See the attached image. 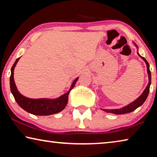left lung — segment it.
I'll use <instances>...</instances> for the list:
<instances>
[{
	"label": "left lung",
	"mask_w": 157,
	"mask_h": 157,
	"mask_svg": "<svg viewBox=\"0 0 157 157\" xmlns=\"http://www.w3.org/2000/svg\"><path fill=\"white\" fill-rule=\"evenodd\" d=\"M138 48V46L136 44H134ZM137 54L139 55V56L141 58V59L144 61L146 63V66H147V74H148V78H149V82L147 86H146L145 89L143 91V94L140 95V96L137 98L136 100H135L134 102H132L130 103V104L127 105V106H124L123 108L121 109H101L103 110L105 112L107 113H111L113 114H124V113H128L132 112V111H134L136 109H137L138 107H139L140 106H141L144 102L145 101V100L147 99V98L148 96L149 92H150V86L151 84V73L150 71V65H149L148 62H147L144 57H143L140 56L139 55V53L137 52Z\"/></svg>",
	"instance_id": "1"
}]
</instances>
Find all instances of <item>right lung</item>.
Returning <instances> with one entry per match:
<instances>
[{"label": "right lung", "instance_id": "add662e5", "mask_svg": "<svg viewBox=\"0 0 157 157\" xmlns=\"http://www.w3.org/2000/svg\"><path fill=\"white\" fill-rule=\"evenodd\" d=\"M20 58L21 57H18L13 64L11 68V75H10V90H11L12 94L14 95V99L18 105L27 112L36 116H49L62 111L66 107L68 103L69 93L75 85L79 78H77L73 81L70 89L67 93L57 98H55V99H48V98L32 99V98L25 97L18 91L14 79V70Z\"/></svg>", "mask_w": 157, "mask_h": 157}]
</instances>
